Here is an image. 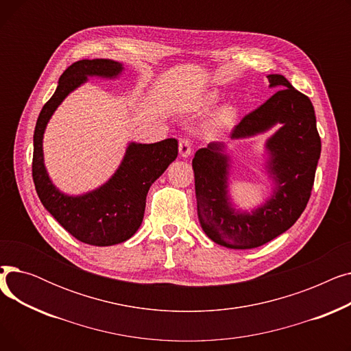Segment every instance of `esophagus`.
I'll return each mask as SVG.
<instances>
[{
	"instance_id": "1",
	"label": "esophagus",
	"mask_w": 351,
	"mask_h": 351,
	"mask_svg": "<svg viewBox=\"0 0 351 351\" xmlns=\"http://www.w3.org/2000/svg\"><path fill=\"white\" fill-rule=\"evenodd\" d=\"M191 152H192V143H191V141L188 138H182L179 141V154H180V156L188 158L191 155Z\"/></svg>"
}]
</instances>
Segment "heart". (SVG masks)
<instances>
[{
    "label": "heart",
    "instance_id": "1",
    "mask_svg": "<svg viewBox=\"0 0 351 351\" xmlns=\"http://www.w3.org/2000/svg\"><path fill=\"white\" fill-rule=\"evenodd\" d=\"M213 101H215V95H210V97L206 99V105L212 104ZM234 118H236L234 109H233V108H230V106H225L223 109H220V110H219V114H217V115H216V118H215L213 126H215L216 129L226 128V126H229V125H232V123H233Z\"/></svg>",
    "mask_w": 351,
    "mask_h": 351
}]
</instances>
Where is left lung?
Segmentation results:
<instances>
[{"instance_id": "8db88e82", "label": "left lung", "mask_w": 351, "mask_h": 351, "mask_svg": "<svg viewBox=\"0 0 351 351\" xmlns=\"http://www.w3.org/2000/svg\"><path fill=\"white\" fill-rule=\"evenodd\" d=\"M270 86L280 89L263 105L246 114L230 134L245 138L259 134L278 122L283 126L269 141L271 173L279 182L273 197L253 215H237L228 204V156L225 145L212 142L192 160L197 217L202 229L219 243L232 249H252L278 237L300 217L311 195L322 141L315 108L279 73L269 75Z\"/></svg>"}]
</instances>
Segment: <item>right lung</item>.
I'll return each instance as SVG.
<instances>
[{
	"instance_id": "obj_1",
	"label": "right lung",
	"mask_w": 351,
	"mask_h": 351,
	"mask_svg": "<svg viewBox=\"0 0 351 351\" xmlns=\"http://www.w3.org/2000/svg\"><path fill=\"white\" fill-rule=\"evenodd\" d=\"M121 69L119 62L110 60L71 64L55 94L43 106L34 132L32 179L40 200L66 232L92 246L117 245L134 236L142 223L147 191L178 156V141L173 138L147 145L131 143L119 169L102 188L80 197L65 196L53 188L43 156L47 122L69 92L86 81V75L109 78Z\"/></svg>"
}]
</instances>
